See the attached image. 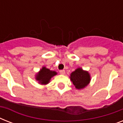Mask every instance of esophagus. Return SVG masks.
Returning a JSON list of instances; mask_svg holds the SVG:
<instances>
[{"mask_svg":"<svg viewBox=\"0 0 123 123\" xmlns=\"http://www.w3.org/2000/svg\"><path fill=\"white\" fill-rule=\"evenodd\" d=\"M59 73L61 74V75H64L65 74V70H64V69H62V70H60Z\"/></svg>","mask_w":123,"mask_h":123,"instance_id":"obj_1","label":"esophagus"}]
</instances>
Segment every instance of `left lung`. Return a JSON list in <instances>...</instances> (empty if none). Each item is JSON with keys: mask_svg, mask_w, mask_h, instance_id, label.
<instances>
[{"mask_svg": "<svg viewBox=\"0 0 123 123\" xmlns=\"http://www.w3.org/2000/svg\"><path fill=\"white\" fill-rule=\"evenodd\" d=\"M69 78L75 88L78 90L83 89L86 87L91 80L89 73L84 70L82 68H78L73 71L70 74Z\"/></svg>", "mask_w": 123, "mask_h": 123, "instance_id": "1", "label": "left lung"}]
</instances>
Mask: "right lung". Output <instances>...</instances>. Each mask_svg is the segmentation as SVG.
<instances>
[{"instance_id": "add662e5", "label": "right lung", "mask_w": 123, "mask_h": 123, "mask_svg": "<svg viewBox=\"0 0 123 123\" xmlns=\"http://www.w3.org/2000/svg\"><path fill=\"white\" fill-rule=\"evenodd\" d=\"M56 75H57L56 71L50 70L45 66H43L41 69L36 74L35 79L38 82V84L41 85H46L50 83L52 77Z\"/></svg>"}]
</instances>
